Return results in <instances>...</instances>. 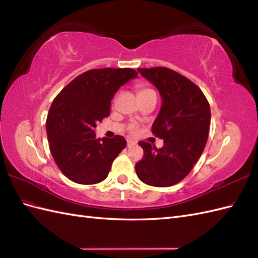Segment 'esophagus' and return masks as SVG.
Masks as SVG:
<instances>
[{"label":"esophagus","instance_id":"34e87169","mask_svg":"<svg viewBox=\"0 0 258 258\" xmlns=\"http://www.w3.org/2000/svg\"><path fill=\"white\" fill-rule=\"evenodd\" d=\"M135 145H137V142H135L134 140H128V141H127V146L128 147H132V146H135Z\"/></svg>","mask_w":258,"mask_h":258}]
</instances>
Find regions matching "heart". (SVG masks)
Returning a JSON list of instances; mask_svg holds the SVG:
<instances>
[{
	"label": "heart",
	"mask_w": 258,
	"mask_h": 258,
	"mask_svg": "<svg viewBox=\"0 0 258 258\" xmlns=\"http://www.w3.org/2000/svg\"><path fill=\"white\" fill-rule=\"evenodd\" d=\"M151 92H154V91H153L152 89H150V88H146V87H139V88H138V96H139V97L147 95V93H151ZM131 130H132V131H136V127L132 126V127H131Z\"/></svg>",
	"instance_id": "1"
}]
</instances>
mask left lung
<instances>
[{"mask_svg": "<svg viewBox=\"0 0 258 258\" xmlns=\"http://www.w3.org/2000/svg\"><path fill=\"white\" fill-rule=\"evenodd\" d=\"M161 97L152 132L163 140L156 148L140 142L144 156L136 165L138 177L147 185L172 186L190 172L205 150L211 123L208 100L196 85L167 68L138 69Z\"/></svg>", "mask_w": 258, "mask_h": 258, "instance_id": "8db88e82", "label": "left lung"}]
</instances>
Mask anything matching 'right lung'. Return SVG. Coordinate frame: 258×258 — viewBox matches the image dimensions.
<instances>
[{"label": "right lung", "mask_w": 258, "mask_h": 258, "mask_svg": "<svg viewBox=\"0 0 258 258\" xmlns=\"http://www.w3.org/2000/svg\"><path fill=\"white\" fill-rule=\"evenodd\" d=\"M132 69H96L77 76L54 98L46 131L57 166L79 184L107 177L112 163L127 145L121 136L97 139V122L110 115L111 101L120 86L137 79Z\"/></svg>", "instance_id": "obj_1"}]
</instances>
